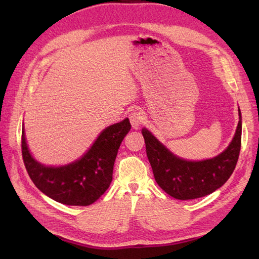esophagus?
<instances>
[{"label": "esophagus", "mask_w": 259, "mask_h": 259, "mask_svg": "<svg viewBox=\"0 0 259 259\" xmlns=\"http://www.w3.org/2000/svg\"><path fill=\"white\" fill-rule=\"evenodd\" d=\"M128 117H130V121H131L133 128H135V130H137L140 126V125H142V123L145 119L143 112H140L138 110H135V111H133L132 113H130Z\"/></svg>", "instance_id": "esophagus-1"}]
</instances>
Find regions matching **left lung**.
Returning a JSON list of instances; mask_svg holds the SVG:
<instances>
[{"label": "left lung", "instance_id": "obj_1", "mask_svg": "<svg viewBox=\"0 0 259 259\" xmlns=\"http://www.w3.org/2000/svg\"><path fill=\"white\" fill-rule=\"evenodd\" d=\"M240 120L231 144L214 159L192 162L177 158L146 128L145 138L148 160L156 184L170 197L192 200L204 197L221 188L236 168L241 150L242 122Z\"/></svg>", "mask_w": 259, "mask_h": 259}]
</instances>
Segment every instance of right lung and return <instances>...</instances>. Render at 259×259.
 Segmentation results:
<instances>
[{
	"mask_svg": "<svg viewBox=\"0 0 259 259\" xmlns=\"http://www.w3.org/2000/svg\"><path fill=\"white\" fill-rule=\"evenodd\" d=\"M131 126L125 119L107 127L80 160L60 167L44 166L31 156L22 128L23 163L33 184L48 197L66 205L88 206L110 186L117 150Z\"/></svg>",
	"mask_w": 259,
	"mask_h": 259,
	"instance_id": "right-lung-1",
	"label": "right lung"
}]
</instances>
